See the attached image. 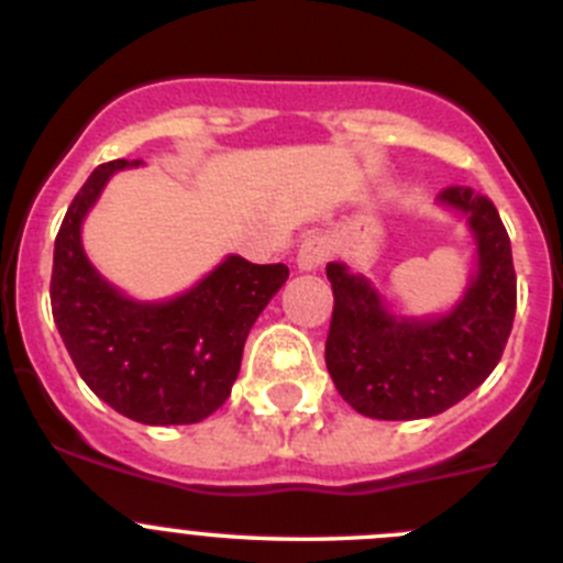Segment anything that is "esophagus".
<instances>
[{
    "mask_svg": "<svg viewBox=\"0 0 563 563\" xmlns=\"http://www.w3.org/2000/svg\"><path fill=\"white\" fill-rule=\"evenodd\" d=\"M330 251H332V245L327 236H307L296 253V267L301 273L318 271V267L327 262Z\"/></svg>",
    "mask_w": 563,
    "mask_h": 563,
    "instance_id": "34e87169",
    "label": "esophagus"
}]
</instances>
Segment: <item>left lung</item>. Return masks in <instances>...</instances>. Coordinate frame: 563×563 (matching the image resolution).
<instances>
[{
  "mask_svg": "<svg viewBox=\"0 0 563 563\" xmlns=\"http://www.w3.org/2000/svg\"><path fill=\"white\" fill-rule=\"evenodd\" d=\"M437 206L462 217L474 239V271L445 312H397L363 273L327 265L335 307L327 369L338 395L372 420L442 415L496 369L514 330L516 273L494 202L451 186Z\"/></svg>",
  "mask_w": 563,
  "mask_h": 563,
  "instance_id": "8db88e82",
  "label": "left lung"
}]
</instances>
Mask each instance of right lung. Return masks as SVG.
Returning a JSON list of instances; mask_svg holds the SVG:
<instances>
[{
    "mask_svg": "<svg viewBox=\"0 0 563 563\" xmlns=\"http://www.w3.org/2000/svg\"><path fill=\"white\" fill-rule=\"evenodd\" d=\"M137 166L103 163L76 194L56 236L49 305L78 375L107 406L143 426H188L228 400L247 332L290 271L231 253L172 298L143 301L109 285L81 228L112 174Z\"/></svg>",
    "mask_w": 563,
    "mask_h": 563,
    "instance_id": "1",
    "label": "right lung"
}]
</instances>
